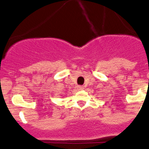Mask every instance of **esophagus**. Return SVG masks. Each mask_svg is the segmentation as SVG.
I'll return each instance as SVG.
<instances>
[{
    "mask_svg": "<svg viewBox=\"0 0 149 149\" xmlns=\"http://www.w3.org/2000/svg\"><path fill=\"white\" fill-rule=\"evenodd\" d=\"M77 89H79V90H82V89H84V86H81V85H79V86H77Z\"/></svg>",
    "mask_w": 149,
    "mask_h": 149,
    "instance_id": "34e87169",
    "label": "esophagus"
}]
</instances>
